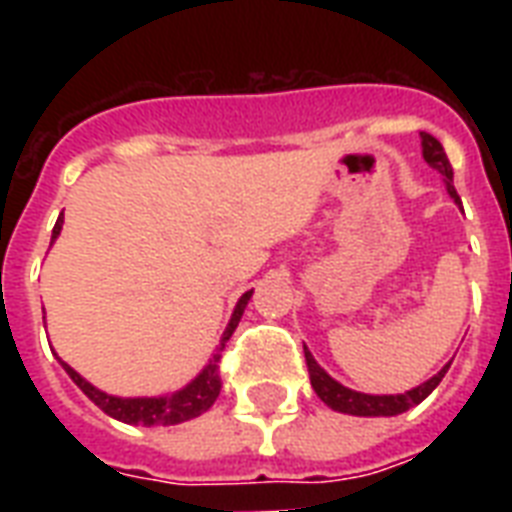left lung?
<instances>
[{"instance_id":"left-lung-1","label":"left lung","mask_w":512,"mask_h":512,"mask_svg":"<svg viewBox=\"0 0 512 512\" xmlns=\"http://www.w3.org/2000/svg\"><path fill=\"white\" fill-rule=\"evenodd\" d=\"M420 138H422V156H425V162H428L433 170H438L441 175H444L449 196H452L457 204H462L457 191H454V172L449 159H446L444 146H441L433 135H428V132H420ZM305 364H308V374H311V385L313 390H316V396H319L329 409H335V412H342V414H356V417H396V414L422 404V401L436 390L438 382L444 380L446 369H449L452 361H449L441 372L433 374L428 382H422V385L406 390V393H396V396H369V393H358V390L345 388V385L332 380V377H329L319 364H316V358L311 356V350L308 348H305Z\"/></svg>"}]
</instances>
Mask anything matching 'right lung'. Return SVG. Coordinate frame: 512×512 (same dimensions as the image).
I'll return each mask as SVG.
<instances>
[{
	"mask_svg": "<svg viewBox=\"0 0 512 512\" xmlns=\"http://www.w3.org/2000/svg\"><path fill=\"white\" fill-rule=\"evenodd\" d=\"M60 228H63V217H58V223L52 228V241L60 236ZM249 297H252V289L241 295V300L233 308V316L228 321V327H225L223 337H220V348L217 353H212L209 358V364L196 374V380H191L185 388L175 390L170 396H154V398H119V396H108L103 390H98L95 385L84 380L82 374L74 372L66 361H60L63 369L68 372V377L82 388V393L90 398L92 404L100 406L108 417H114L119 422H127V425H177V422L193 420V417H199L209 409V406L215 404L217 396H220V388H223V382H220V356H223L225 342L231 340V335L236 332L241 321V313L247 308Z\"/></svg>",
	"mask_w": 512,
	"mask_h": 512,
	"instance_id": "obj_1",
	"label": "right lung"
}]
</instances>
